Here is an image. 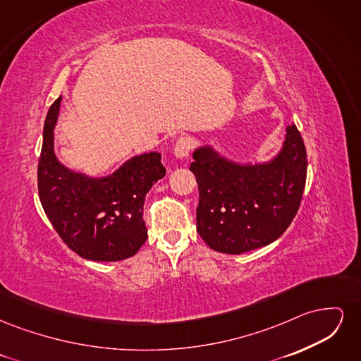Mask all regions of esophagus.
<instances>
[{"mask_svg": "<svg viewBox=\"0 0 361 361\" xmlns=\"http://www.w3.org/2000/svg\"><path fill=\"white\" fill-rule=\"evenodd\" d=\"M191 149H192V141L187 137H182L176 141V145H174V149H173L174 157L178 159H185L190 155Z\"/></svg>", "mask_w": 361, "mask_h": 361, "instance_id": "esophagus-1", "label": "esophagus"}]
</instances>
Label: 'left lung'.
I'll return each instance as SVG.
<instances>
[{
  "label": "left lung",
  "instance_id": "left-lung-1",
  "mask_svg": "<svg viewBox=\"0 0 361 361\" xmlns=\"http://www.w3.org/2000/svg\"><path fill=\"white\" fill-rule=\"evenodd\" d=\"M190 170L199 183L197 232L212 250L241 255L279 239L297 215L307 176L300 130L286 128L277 157L238 164L211 146L192 154Z\"/></svg>",
  "mask_w": 361,
  "mask_h": 361
}]
</instances>
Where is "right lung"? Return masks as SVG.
Instances as JSON below:
<instances>
[{"label":"right lung","instance_id":"obj_1","mask_svg":"<svg viewBox=\"0 0 361 361\" xmlns=\"http://www.w3.org/2000/svg\"><path fill=\"white\" fill-rule=\"evenodd\" d=\"M61 96L49 108L37 167L39 199L56 232L87 260L117 262L134 256L147 239L143 204L166 176L158 152L128 159L105 178L64 167L54 154V128Z\"/></svg>","mask_w":361,"mask_h":361}]
</instances>
